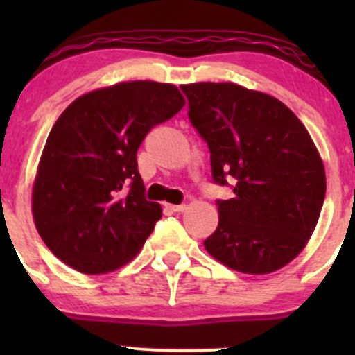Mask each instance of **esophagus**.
Instances as JSON below:
<instances>
[{"label":"esophagus","mask_w":355,"mask_h":355,"mask_svg":"<svg viewBox=\"0 0 355 355\" xmlns=\"http://www.w3.org/2000/svg\"><path fill=\"white\" fill-rule=\"evenodd\" d=\"M168 207L171 211H175V213H182L185 209V204H168Z\"/></svg>","instance_id":"esophagus-1"}]
</instances>
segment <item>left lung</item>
Wrapping results in <instances>:
<instances>
[{"mask_svg":"<svg viewBox=\"0 0 355 355\" xmlns=\"http://www.w3.org/2000/svg\"><path fill=\"white\" fill-rule=\"evenodd\" d=\"M189 120L211 153L218 228L207 252L241 273L288 264L313 235L327 194L324 166L309 132L287 106L230 82L182 85Z\"/></svg>","mask_w":355,"mask_h":355,"instance_id":"8db88e82","label":"left lung"}]
</instances>
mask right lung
Returning a JSON list of instances; mask_svg holds the SVG:
<instances>
[{
  "label": "right lung",
  "mask_w": 355,
  "mask_h": 355,
  "mask_svg": "<svg viewBox=\"0 0 355 355\" xmlns=\"http://www.w3.org/2000/svg\"><path fill=\"white\" fill-rule=\"evenodd\" d=\"M184 105L175 85L135 80L87 92L60 114L32 192L35 228L60 261L99 275L141 250L161 206L146 199L137 149Z\"/></svg>",
  "instance_id": "add662e5"
}]
</instances>
